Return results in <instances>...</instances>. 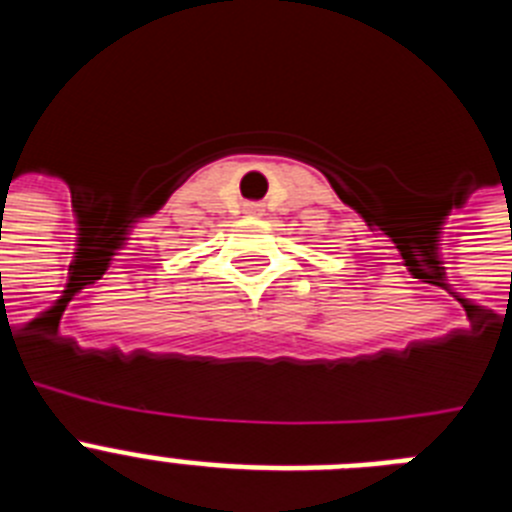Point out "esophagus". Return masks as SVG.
Returning <instances> with one entry per match:
<instances>
[{
    "label": "esophagus",
    "mask_w": 512,
    "mask_h": 512,
    "mask_svg": "<svg viewBox=\"0 0 512 512\" xmlns=\"http://www.w3.org/2000/svg\"><path fill=\"white\" fill-rule=\"evenodd\" d=\"M261 205H246V215H259Z\"/></svg>",
    "instance_id": "34e87169"
}]
</instances>
